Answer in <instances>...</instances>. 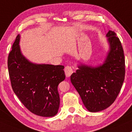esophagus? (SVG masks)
Returning <instances> with one entry per match:
<instances>
[{"instance_id": "1", "label": "esophagus", "mask_w": 132, "mask_h": 132, "mask_svg": "<svg viewBox=\"0 0 132 132\" xmlns=\"http://www.w3.org/2000/svg\"><path fill=\"white\" fill-rule=\"evenodd\" d=\"M64 71L67 77H69L73 72V69H72L70 66H66L65 67Z\"/></svg>"}]
</instances>
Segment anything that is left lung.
Here are the masks:
<instances>
[{"label":"left lung","instance_id":"1","mask_svg":"<svg viewBox=\"0 0 132 132\" xmlns=\"http://www.w3.org/2000/svg\"><path fill=\"white\" fill-rule=\"evenodd\" d=\"M109 49L103 63L93 67L80 63L70 80L89 112L110 106L117 97L125 78V57L122 44L113 31L106 34Z\"/></svg>","mask_w":132,"mask_h":132}]
</instances>
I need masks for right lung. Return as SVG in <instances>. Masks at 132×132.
<instances>
[{
    "label": "right lung",
    "instance_id": "right-lung-1",
    "mask_svg": "<svg viewBox=\"0 0 132 132\" xmlns=\"http://www.w3.org/2000/svg\"><path fill=\"white\" fill-rule=\"evenodd\" d=\"M20 39L19 34L8 57L12 89L32 113L44 117H54L60 105L58 85L65 78L64 66L29 61L22 54Z\"/></svg>",
    "mask_w": 132,
    "mask_h": 132
}]
</instances>
